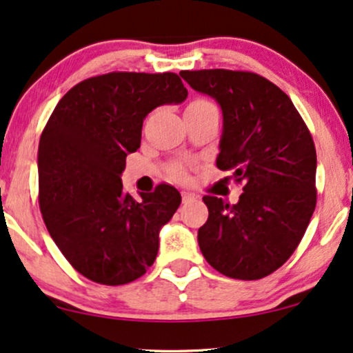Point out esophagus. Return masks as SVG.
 I'll return each mask as SVG.
<instances>
[{"mask_svg":"<svg viewBox=\"0 0 353 353\" xmlns=\"http://www.w3.org/2000/svg\"><path fill=\"white\" fill-rule=\"evenodd\" d=\"M181 199H183V203H188L191 199H194V194L190 193V191H181Z\"/></svg>","mask_w":353,"mask_h":353,"instance_id":"34e87169","label":"esophagus"}]
</instances>
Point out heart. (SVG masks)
I'll use <instances>...</instances> for the list:
<instances>
[{
	"label": "heart",
	"mask_w": 353,
	"mask_h": 353,
	"mask_svg": "<svg viewBox=\"0 0 353 353\" xmlns=\"http://www.w3.org/2000/svg\"><path fill=\"white\" fill-rule=\"evenodd\" d=\"M191 104H210V101H206V99L199 98V99H194V101H191L190 106H191ZM173 173H175V176H178V178L185 176V172H183V170H181V168H176Z\"/></svg>",
	"instance_id": "heart-1"
}]
</instances>
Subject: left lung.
<instances>
[{
  "label": "left lung",
  "instance_id": "1",
  "mask_svg": "<svg viewBox=\"0 0 353 353\" xmlns=\"http://www.w3.org/2000/svg\"><path fill=\"white\" fill-rule=\"evenodd\" d=\"M191 88L221 104L216 165L243 183L237 204L203 198L210 216L198 243L212 268L260 280L293 255L316 208V147L288 94L254 72L183 70Z\"/></svg>",
  "mask_w": 353,
  "mask_h": 353
}]
</instances>
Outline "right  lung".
Segmentation results:
<instances>
[{
	"mask_svg": "<svg viewBox=\"0 0 353 353\" xmlns=\"http://www.w3.org/2000/svg\"><path fill=\"white\" fill-rule=\"evenodd\" d=\"M188 90L176 73L111 72L65 93L39 142V206L65 259L99 285H125L149 270L159 230L181 203L160 183L136 201L123 188L125 157L141 147L152 110L181 103Z\"/></svg>",
	"mask_w": 353,
	"mask_h": 353,
	"instance_id": "right-lung-1",
	"label": "right lung"
}]
</instances>
